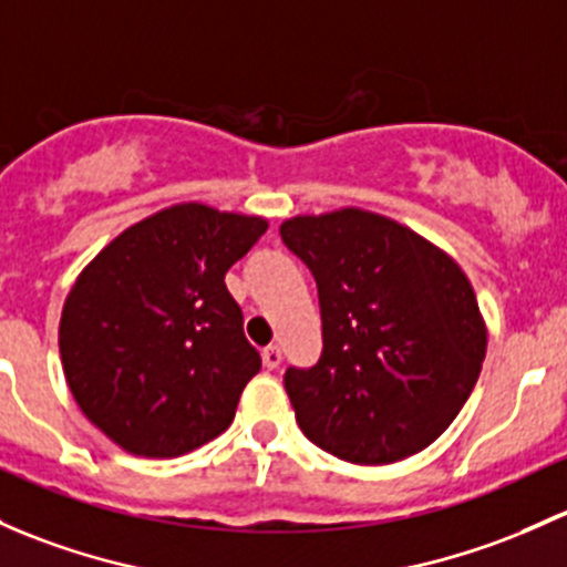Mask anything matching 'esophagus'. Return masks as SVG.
<instances>
[{"label":"esophagus","mask_w":567,"mask_h":567,"mask_svg":"<svg viewBox=\"0 0 567 567\" xmlns=\"http://www.w3.org/2000/svg\"><path fill=\"white\" fill-rule=\"evenodd\" d=\"M264 367L266 369H277L279 363H282V350L277 348V344H268V348H264Z\"/></svg>","instance_id":"1"}]
</instances>
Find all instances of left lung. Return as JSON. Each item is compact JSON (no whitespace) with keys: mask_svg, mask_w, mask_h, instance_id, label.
Returning <instances> with one entry per match:
<instances>
[{"mask_svg":"<svg viewBox=\"0 0 567 567\" xmlns=\"http://www.w3.org/2000/svg\"><path fill=\"white\" fill-rule=\"evenodd\" d=\"M318 285L323 353L285 372L301 432L353 464L419 454L467 402L486 355L473 285L443 249L361 208L285 219Z\"/></svg>","mask_w":567,"mask_h":567,"instance_id":"obj_1","label":"left lung"}]
</instances>
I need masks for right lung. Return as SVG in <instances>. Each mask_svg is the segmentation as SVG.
Wrapping results in <instances>:
<instances>
[{
	"instance_id": "add662e5",
	"label": "right lung",
	"mask_w": 567,
	"mask_h": 567,
	"mask_svg": "<svg viewBox=\"0 0 567 567\" xmlns=\"http://www.w3.org/2000/svg\"><path fill=\"white\" fill-rule=\"evenodd\" d=\"M266 228L204 204L171 206L81 271L59 323L64 378L127 454L174 458L230 426L260 355L225 274Z\"/></svg>"
}]
</instances>
